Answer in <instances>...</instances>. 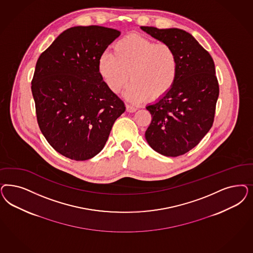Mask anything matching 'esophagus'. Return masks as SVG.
Returning <instances> with one entry per match:
<instances>
[{
  "label": "esophagus",
  "instance_id": "34e87169",
  "mask_svg": "<svg viewBox=\"0 0 253 253\" xmlns=\"http://www.w3.org/2000/svg\"><path fill=\"white\" fill-rule=\"evenodd\" d=\"M126 112H128V113H134V112H136L137 110H138V108L135 106H131V105H126Z\"/></svg>",
  "mask_w": 253,
  "mask_h": 253
}]
</instances>
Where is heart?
Segmentation results:
<instances>
[{
    "label": "heart",
    "instance_id": "heart-1",
    "mask_svg": "<svg viewBox=\"0 0 253 253\" xmlns=\"http://www.w3.org/2000/svg\"><path fill=\"white\" fill-rule=\"evenodd\" d=\"M98 73L107 87L118 93L130 78L125 97L132 102L166 96L175 85L179 73L177 51L168 43H157L131 34L115 42L113 54L98 58Z\"/></svg>",
    "mask_w": 253,
    "mask_h": 253
}]
</instances>
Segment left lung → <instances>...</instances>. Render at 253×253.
<instances>
[{
	"label": "left lung",
	"instance_id": "left-lung-1",
	"mask_svg": "<svg viewBox=\"0 0 253 253\" xmlns=\"http://www.w3.org/2000/svg\"><path fill=\"white\" fill-rule=\"evenodd\" d=\"M140 28L173 46L179 60V76L173 88L146 107L152 115L145 132L147 142L166 156L184 155L201 141L214 122L219 83L213 58L183 30Z\"/></svg>",
	"mask_w": 253,
	"mask_h": 253
}]
</instances>
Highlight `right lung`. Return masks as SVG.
I'll return each instance as SVG.
<instances>
[{
    "label": "right lung",
    "mask_w": 253,
    "mask_h": 253,
    "mask_svg": "<svg viewBox=\"0 0 253 253\" xmlns=\"http://www.w3.org/2000/svg\"><path fill=\"white\" fill-rule=\"evenodd\" d=\"M120 33L101 26L73 27L37 60L32 81L37 122L49 144L70 159L98 155L126 111L98 68V58Z\"/></svg>",
    "instance_id": "obj_1"
}]
</instances>
